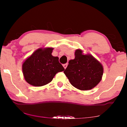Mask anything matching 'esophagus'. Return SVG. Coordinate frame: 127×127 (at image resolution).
Wrapping results in <instances>:
<instances>
[{
  "mask_svg": "<svg viewBox=\"0 0 127 127\" xmlns=\"http://www.w3.org/2000/svg\"><path fill=\"white\" fill-rule=\"evenodd\" d=\"M63 67L64 68V69H66V68L67 67V65H68V64L67 63H66V64H63Z\"/></svg>",
  "mask_w": 127,
  "mask_h": 127,
  "instance_id": "obj_1",
  "label": "esophagus"
}]
</instances>
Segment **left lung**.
<instances>
[{
    "instance_id": "8db88e82",
    "label": "left lung",
    "mask_w": 127,
    "mask_h": 127,
    "mask_svg": "<svg viewBox=\"0 0 127 127\" xmlns=\"http://www.w3.org/2000/svg\"><path fill=\"white\" fill-rule=\"evenodd\" d=\"M74 55L75 58L69 61L64 74L70 84L77 89H92L101 80L104 73L102 65L91 54H84L81 49H77Z\"/></svg>"
}]
</instances>
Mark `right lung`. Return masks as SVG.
Here are the masks:
<instances>
[{"label":"right lung","mask_w":127,"mask_h":127,"mask_svg":"<svg viewBox=\"0 0 127 127\" xmlns=\"http://www.w3.org/2000/svg\"><path fill=\"white\" fill-rule=\"evenodd\" d=\"M53 48H40L23 62L22 72L28 83L40 87L50 83L58 72L64 68L59 62V58L51 53Z\"/></svg>","instance_id":"add662e5"}]
</instances>
